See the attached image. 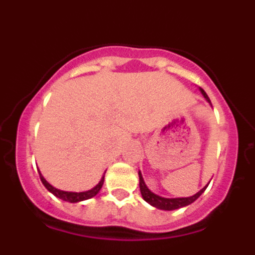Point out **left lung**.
I'll list each match as a JSON object with an SVG mask.
<instances>
[{"label":"left lung","mask_w":255,"mask_h":255,"mask_svg":"<svg viewBox=\"0 0 255 255\" xmlns=\"http://www.w3.org/2000/svg\"><path fill=\"white\" fill-rule=\"evenodd\" d=\"M199 91H200V93L203 94V97L206 98L207 102L211 105V101H209V98H208V96H207L206 92H204L202 88H199ZM207 186H208V184H207L203 189H200L197 194L191 195V197H186V198L159 197V195L154 194L153 191H150L149 189H148V186L145 185V182H144L143 176H141V172L139 171V188H140L141 197H143V199L145 200L147 203H149L150 206L155 207L157 209H162V211H173V209H179V208H182V207L189 206V204H191L193 202H195V200H197L200 195L203 194L204 190L207 189Z\"/></svg>","instance_id":"8db88e82"}]
</instances>
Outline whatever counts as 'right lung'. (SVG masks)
<instances>
[{"label": "right lung", "instance_id": "obj_1", "mask_svg": "<svg viewBox=\"0 0 255 255\" xmlns=\"http://www.w3.org/2000/svg\"><path fill=\"white\" fill-rule=\"evenodd\" d=\"M38 172H39L40 181L43 182V185L46 186L47 190H48L49 193H52L55 197L60 198V199L65 200V202H69V203H78V202H83V200L91 199V198L96 197V195L100 193L101 189H102L103 181H105V175H103L102 179L100 180V182H98L94 188H92L91 190L75 193V191H65V190H60V189H56L55 186H52L51 184H49V182L42 176V173H40L39 170H38Z\"/></svg>", "mask_w": 255, "mask_h": 255}]
</instances>
